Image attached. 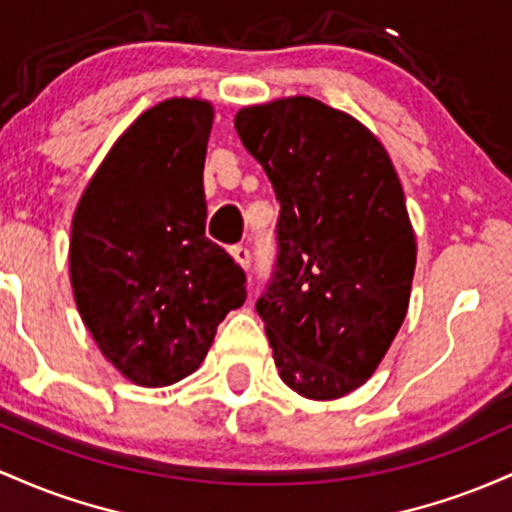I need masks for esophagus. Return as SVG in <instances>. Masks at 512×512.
Here are the masks:
<instances>
[{
	"mask_svg": "<svg viewBox=\"0 0 512 512\" xmlns=\"http://www.w3.org/2000/svg\"><path fill=\"white\" fill-rule=\"evenodd\" d=\"M229 254H232V258L234 261L239 263L241 268H249V263H251V254H249V249H246V246H232V249H229Z\"/></svg>",
	"mask_w": 512,
	"mask_h": 512,
	"instance_id": "34e87169",
	"label": "esophagus"
}]
</instances>
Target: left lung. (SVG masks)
I'll return each mask as SVG.
<instances>
[{"label": "left lung", "instance_id": "obj_1", "mask_svg": "<svg viewBox=\"0 0 512 512\" xmlns=\"http://www.w3.org/2000/svg\"><path fill=\"white\" fill-rule=\"evenodd\" d=\"M241 145L280 203L278 271L256 302L278 375L304 399L370 380L409 312L416 234L387 149L312 96L244 106Z\"/></svg>", "mask_w": 512, "mask_h": 512}]
</instances>
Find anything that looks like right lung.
Returning <instances> with one entry per match:
<instances>
[{"label":"right lung","mask_w":512,"mask_h":512,"mask_svg":"<svg viewBox=\"0 0 512 512\" xmlns=\"http://www.w3.org/2000/svg\"><path fill=\"white\" fill-rule=\"evenodd\" d=\"M215 106L174 96L113 142L72 217L70 280L96 346L137 387L200 367L246 300L244 271L205 237L203 169Z\"/></svg>","instance_id":"1"}]
</instances>
